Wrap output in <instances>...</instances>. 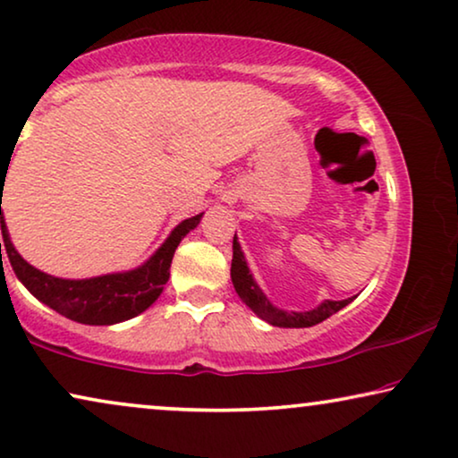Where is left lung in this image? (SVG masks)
Wrapping results in <instances>:
<instances>
[{"label":"left lung","mask_w":458,"mask_h":458,"mask_svg":"<svg viewBox=\"0 0 458 458\" xmlns=\"http://www.w3.org/2000/svg\"><path fill=\"white\" fill-rule=\"evenodd\" d=\"M231 281H233V287L246 306H250L256 315H259L262 321L275 325V327H312V325L325 321L331 315H335L337 310L344 309V306L352 302V298L348 300H325L323 304H318L317 309L306 310V312H287L281 310L277 306L268 302V298L262 293V290L256 284L252 273H250L246 256H243L240 242L233 237V260H231Z\"/></svg>","instance_id":"8db88e82"}]
</instances>
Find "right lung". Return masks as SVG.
Returning a JSON list of instances; mask_svg holds the SVG:
<instances>
[{
  "label": "right lung",
  "mask_w": 458,
  "mask_h": 458,
  "mask_svg": "<svg viewBox=\"0 0 458 458\" xmlns=\"http://www.w3.org/2000/svg\"><path fill=\"white\" fill-rule=\"evenodd\" d=\"M202 215L185 218L173 229L168 240L140 268L127 273H112L91 279H60L30 267L12 246L2 212V235L10 265L16 277L37 300L60 315L85 325H114L141 315L165 290L171 275V262L181 240L198 227ZM4 265V260H2Z\"/></svg>",
  "instance_id": "1"
}]
</instances>
